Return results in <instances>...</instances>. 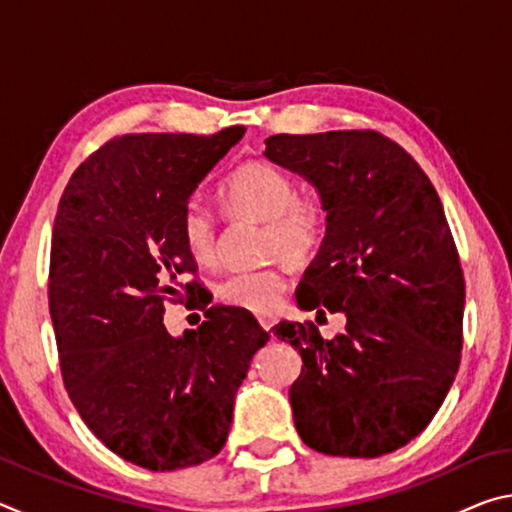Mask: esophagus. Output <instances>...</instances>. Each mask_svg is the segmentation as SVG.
Listing matches in <instances>:
<instances>
[{"label": "esophagus", "instance_id": "1", "mask_svg": "<svg viewBox=\"0 0 512 512\" xmlns=\"http://www.w3.org/2000/svg\"><path fill=\"white\" fill-rule=\"evenodd\" d=\"M257 320H259V325H262L266 332H271V329L275 327V323H277V318L273 316V314H262V316H257Z\"/></svg>", "mask_w": 512, "mask_h": 512}]
</instances>
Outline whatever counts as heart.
<instances>
[{
  "instance_id": "b5f03b06",
  "label": "heart",
  "mask_w": 512,
  "mask_h": 512,
  "mask_svg": "<svg viewBox=\"0 0 512 512\" xmlns=\"http://www.w3.org/2000/svg\"><path fill=\"white\" fill-rule=\"evenodd\" d=\"M225 212L237 219L266 225V255L282 262L307 264L323 244L327 230V207L318 196H300L298 185L287 171L268 162H246L230 173L221 187ZM183 241L198 264L216 259V221L201 203H187L180 214ZM284 277L277 268L239 271L223 277L216 298L225 305L268 314L282 300Z\"/></svg>"
}]
</instances>
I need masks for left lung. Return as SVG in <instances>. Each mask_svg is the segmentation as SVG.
I'll return each instance as SVG.
<instances>
[{
  "instance_id": "left-lung-1",
  "label": "left lung",
  "mask_w": 512,
  "mask_h": 512,
  "mask_svg": "<svg viewBox=\"0 0 512 512\" xmlns=\"http://www.w3.org/2000/svg\"><path fill=\"white\" fill-rule=\"evenodd\" d=\"M264 155L327 207L298 307L345 316L273 332L302 357L289 402L300 438L329 456L375 458L424 431L461 363L465 280L436 189L400 144L375 131L273 135Z\"/></svg>"
}]
</instances>
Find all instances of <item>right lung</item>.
Here are the masks:
<instances>
[{
    "instance_id": "obj_1",
    "label": "right lung",
    "mask_w": 512,
    "mask_h": 512,
    "mask_svg": "<svg viewBox=\"0 0 512 512\" xmlns=\"http://www.w3.org/2000/svg\"><path fill=\"white\" fill-rule=\"evenodd\" d=\"M244 133L117 137L74 171L58 203L49 314L69 400L110 452L153 472L221 452L268 341L248 309L207 307L198 282L184 288L204 323L180 337L161 323L163 298L196 273L180 214Z\"/></svg>"
}]
</instances>
